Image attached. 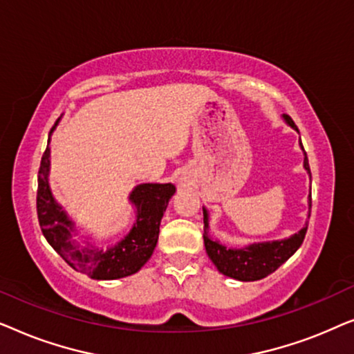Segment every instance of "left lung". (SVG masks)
<instances>
[{
	"label": "left lung",
	"mask_w": 354,
	"mask_h": 354,
	"mask_svg": "<svg viewBox=\"0 0 354 354\" xmlns=\"http://www.w3.org/2000/svg\"><path fill=\"white\" fill-rule=\"evenodd\" d=\"M285 124L290 125L293 130L298 127L295 125L292 118L287 114L282 115ZM299 147L303 149L304 161L303 167L306 169L311 178V171H309V162L306 151H304L301 140H299ZM309 214H311V192H309ZM308 214V216H309ZM203 222H205V248L209 259L214 263V266L221 274L232 277L235 280H241V282H254V280L268 277L274 270H277L285 261L292 258L297 253V250L301 246L304 235L308 230V222L304 227L297 234H293L288 239L282 240H272V241H259V243H250L241 248H232V246H225L221 243L219 240L212 239L209 235V212L206 207H203Z\"/></svg>",
	"instance_id": "obj_1"
}]
</instances>
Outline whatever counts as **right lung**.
I'll list each match as a JSON object with an SVG mask.
<instances>
[{
  "instance_id": "add662e5",
  "label": "right lung",
  "mask_w": 354,
  "mask_h": 354,
  "mask_svg": "<svg viewBox=\"0 0 354 354\" xmlns=\"http://www.w3.org/2000/svg\"><path fill=\"white\" fill-rule=\"evenodd\" d=\"M50 142L51 133L41 156L37 192L38 222L48 243L72 269L88 275L90 279L115 280L138 272L156 248L159 225L169 201L176 193V185L140 183L129 195L130 205L135 207V222L129 234L109 248L98 246L90 236L80 243L74 239L79 235L75 222L53 196L50 187Z\"/></svg>"
}]
</instances>
